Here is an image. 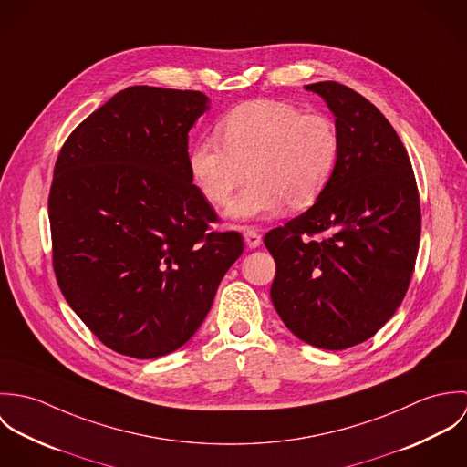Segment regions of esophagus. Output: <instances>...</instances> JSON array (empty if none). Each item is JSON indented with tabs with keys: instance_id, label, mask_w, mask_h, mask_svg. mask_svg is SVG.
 I'll use <instances>...</instances> for the list:
<instances>
[{
	"instance_id": "1",
	"label": "esophagus",
	"mask_w": 467,
	"mask_h": 467,
	"mask_svg": "<svg viewBox=\"0 0 467 467\" xmlns=\"http://www.w3.org/2000/svg\"><path fill=\"white\" fill-rule=\"evenodd\" d=\"M244 241H246L248 248H259L263 243V237L254 228H244Z\"/></svg>"
}]
</instances>
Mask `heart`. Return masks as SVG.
<instances>
[{"label":"heart","instance_id":"b5f03b06","mask_svg":"<svg viewBox=\"0 0 467 467\" xmlns=\"http://www.w3.org/2000/svg\"><path fill=\"white\" fill-rule=\"evenodd\" d=\"M215 136L189 154L191 174L213 206L232 200L246 174L250 183L232 202L235 219L273 215L285 204L306 210L327 189L339 156L333 119L284 100H254L224 115Z\"/></svg>","mask_w":467,"mask_h":467}]
</instances>
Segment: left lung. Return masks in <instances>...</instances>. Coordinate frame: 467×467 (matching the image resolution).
<instances>
[{"label":"left lung","mask_w":467,"mask_h":467,"mask_svg":"<svg viewBox=\"0 0 467 467\" xmlns=\"http://www.w3.org/2000/svg\"><path fill=\"white\" fill-rule=\"evenodd\" d=\"M336 117L333 178L307 212L265 235L271 302L302 341L341 350L367 341L400 307L415 267L420 201L408 152L383 113L334 82L306 86Z\"/></svg>","instance_id":"obj_1"}]
</instances>
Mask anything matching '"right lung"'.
<instances>
[{"mask_svg":"<svg viewBox=\"0 0 467 467\" xmlns=\"http://www.w3.org/2000/svg\"><path fill=\"white\" fill-rule=\"evenodd\" d=\"M201 91L131 86L67 136L48 196L52 263L69 307L111 350L165 356L200 329L243 254L192 183Z\"/></svg>","mask_w":467,"mask_h":467,"instance_id":"add662e5","label":"right lung"}]
</instances>
